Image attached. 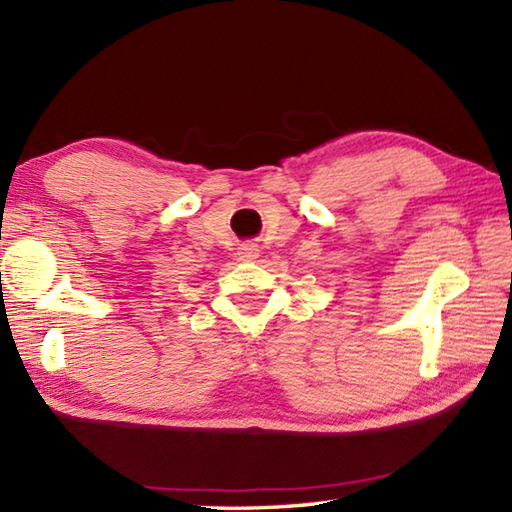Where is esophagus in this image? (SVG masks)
Returning <instances> with one entry per match:
<instances>
[{
    "mask_svg": "<svg viewBox=\"0 0 512 512\" xmlns=\"http://www.w3.org/2000/svg\"><path fill=\"white\" fill-rule=\"evenodd\" d=\"M259 257V248L255 244H242L239 246V259H244V262H253V259Z\"/></svg>",
    "mask_w": 512,
    "mask_h": 512,
    "instance_id": "1",
    "label": "esophagus"
}]
</instances>
